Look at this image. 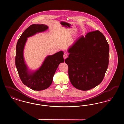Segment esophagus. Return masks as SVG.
<instances>
[{
  "label": "esophagus",
  "mask_w": 124,
  "mask_h": 124,
  "mask_svg": "<svg viewBox=\"0 0 124 124\" xmlns=\"http://www.w3.org/2000/svg\"><path fill=\"white\" fill-rule=\"evenodd\" d=\"M63 57H64V58L65 59L67 57V54L66 53H64V55H63Z\"/></svg>",
  "instance_id": "esophagus-1"
}]
</instances>
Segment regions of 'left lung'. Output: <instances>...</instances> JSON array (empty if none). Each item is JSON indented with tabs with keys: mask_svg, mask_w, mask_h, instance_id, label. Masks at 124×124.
Masks as SVG:
<instances>
[{
	"mask_svg": "<svg viewBox=\"0 0 124 124\" xmlns=\"http://www.w3.org/2000/svg\"><path fill=\"white\" fill-rule=\"evenodd\" d=\"M65 63L68 66V75L76 88L87 91L102 81L109 64V46L98 30L81 36L68 50Z\"/></svg>",
	"mask_w": 124,
	"mask_h": 124,
	"instance_id": "1",
	"label": "left lung"
}]
</instances>
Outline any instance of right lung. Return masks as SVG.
<instances>
[{
    "mask_svg": "<svg viewBox=\"0 0 124 124\" xmlns=\"http://www.w3.org/2000/svg\"><path fill=\"white\" fill-rule=\"evenodd\" d=\"M48 28L47 25L43 24H32L23 32L17 43L15 65L19 76L24 85L34 91L48 88L53 82V75L59 64L64 62V53L60 51L53 55L48 56L39 70L33 72L28 71L23 56L27 38L38 32L46 31Z\"/></svg>",
    "mask_w": 124,
    "mask_h": 124,
    "instance_id": "1",
    "label": "right lung"
}]
</instances>
